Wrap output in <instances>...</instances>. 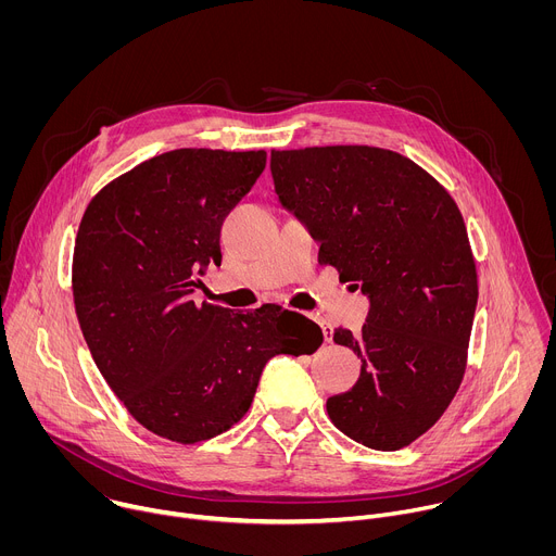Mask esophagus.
<instances>
[{"label": "esophagus", "mask_w": 556, "mask_h": 556, "mask_svg": "<svg viewBox=\"0 0 556 556\" xmlns=\"http://www.w3.org/2000/svg\"><path fill=\"white\" fill-rule=\"evenodd\" d=\"M321 330H324V339H326L328 343H332V339H334V330H332V326H330V324H326V321H321Z\"/></svg>", "instance_id": "esophagus-1"}]
</instances>
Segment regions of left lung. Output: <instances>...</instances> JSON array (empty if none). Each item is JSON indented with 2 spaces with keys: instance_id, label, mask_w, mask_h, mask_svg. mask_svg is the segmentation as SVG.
<instances>
[{
  "instance_id": "left-lung-1",
  "label": "left lung",
  "mask_w": 556,
  "mask_h": 556,
  "mask_svg": "<svg viewBox=\"0 0 556 556\" xmlns=\"http://www.w3.org/2000/svg\"><path fill=\"white\" fill-rule=\"evenodd\" d=\"M270 174L281 206L321 244L319 262L369 299L361 334L334 332L363 365L328 416L369 448L399 451L440 420L466 369L478 275L462 213L389 149L270 151Z\"/></svg>"
}]
</instances>
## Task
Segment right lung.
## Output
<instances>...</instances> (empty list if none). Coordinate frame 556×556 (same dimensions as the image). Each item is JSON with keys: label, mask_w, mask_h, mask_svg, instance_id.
<instances>
[{"label": "right lung", "mask_w": 556, "mask_h": 556, "mask_svg": "<svg viewBox=\"0 0 556 556\" xmlns=\"http://www.w3.org/2000/svg\"><path fill=\"white\" fill-rule=\"evenodd\" d=\"M264 167L266 151H167L101 189L78 226V326L127 412L161 438L219 435L249 412L273 356L324 343L296 312L193 301L208 264L222 262L224 217Z\"/></svg>", "instance_id": "right-lung-1"}]
</instances>
